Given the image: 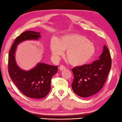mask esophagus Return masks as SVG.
<instances>
[{
    "label": "esophagus",
    "mask_w": 122,
    "mask_h": 122,
    "mask_svg": "<svg viewBox=\"0 0 122 122\" xmlns=\"http://www.w3.org/2000/svg\"><path fill=\"white\" fill-rule=\"evenodd\" d=\"M65 69H66V67L65 66H64V65H61L59 66V70L61 71H63L64 70H65Z\"/></svg>",
    "instance_id": "1"
}]
</instances>
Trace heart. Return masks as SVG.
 Masks as SVG:
<instances>
[{"label":"heart","mask_w":122,"mask_h":122,"mask_svg":"<svg viewBox=\"0 0 122 122\" xmlns=\"http://www.w3.org/2000/svg\"><path fill=\"white\" fill-rule=\"evenodd\" d=\"M50 51L55 58L58 59L66 50L65 57L73 65L86 64L91 60L96 53V48L86 36L79 34H71L61 37L50 43Z\"/></svg>","instance_id":"obj_1"}]
</instances>
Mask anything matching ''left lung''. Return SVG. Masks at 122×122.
<instances>
[{"label": "left lung", "mask_w": 122, "mask_h": 122, "mask_svg": "<svg viewBox=\"0 0 122 122\" xmlns=\"http://www.w3.org/2000/svg\"><path fill=\"white\" fill-rule=\"evenodd\" d=\"M100 59L91 64H85L72 69L74 79L72 88L81 97L95 95L102 88L112 66L111 54L105 45Z\"/></svg>", "instance_id": "1"}]
</instances>
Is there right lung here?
Masks as SVG:
<instances>
[{
    "label": "right lung",
    "mask_w": 122,
    "mask_h": 122,
    "mask_svg": "<svg viewBox=\"0 0 122 122\" xmlns=\"http://www.w3.org/2000/svg\"><path fill=\"white\" fill-rule=\"evenodd\" d=\"M40 34L33 31L22 33L15 39L8 55V71L11 79L24 95L34 99L44 98L48 95L51 88V78L57 72L58 66L39 63L33 69L25 71L16 65L14 54L18 43L26 40H37Z\"/></svg>",
    "instance_id": "add662e5"
}]
</instances>
